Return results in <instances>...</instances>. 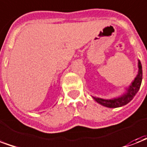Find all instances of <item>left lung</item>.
<instances>
[{
    "label": "left lung",
    "mask_w": 147,
    "mask_h": 147,
    "mask_svg": "<svg viewBox=\"0 0 147 147\" xmlns=\"http://www.w3.org/2000/svg\"><path fill=\"white\" fill-rule=\"evenodd\" d=\"M138 74L135 78V79L132 82V83L128 88H126V92L123 94V96H119L118 98H111V99H104V98L94 97V100L96 101L98 103L101 104L102 106H106L108 108H117L121 107L129 103L136 96L137 92L140 88L142 79H143V71H142V65L140 60H138Z\"/></svg>",
    "instance_id": "1"
}]
</instances>
